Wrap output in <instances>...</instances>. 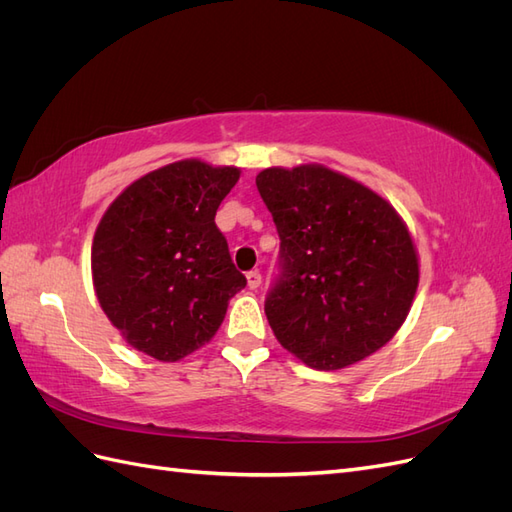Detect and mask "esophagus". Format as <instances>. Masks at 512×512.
I'll list each match as a JSON object with an SVG mask.
<instances>
[{
    "instance_id": "1",
    "label": "esophagus",
    "mask_w": 512,
    "mask_h": 512,
    "mask_svg": "<svg viewBox=\"0 0 512 512\" xmlns=\"http://www.w3.org/2000/svg\"><path fill=\"white\" fill-rule=\"evenodd\" d=\"M245 277H247V286H250L252 290H256L262 284V275L258 271H250Z\"/></svg>"
}]
</instances>
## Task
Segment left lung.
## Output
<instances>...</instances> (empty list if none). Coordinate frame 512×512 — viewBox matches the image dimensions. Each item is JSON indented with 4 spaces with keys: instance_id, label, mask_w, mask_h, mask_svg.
Wrapping results in <instances>:
<instances>
[{
    "instance_id": "8db88e82",
    "label": "left lung",
    "mask_w": 512,
    "mask_h": 512,
    "mask_svg": "<svg viewBox=\"0 0 512 512\" xmlns=\"http://www.w3.org/2000/svg\"><path fill=\"white\" fill-rule=\"evenodd\" d=\"M256 188L280 235L271 329L305 365L333 371L380 350L404 324L418 254L389 200L322 164L271 166Z\"/></svg>"
}]
</instances>
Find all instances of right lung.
<instances>
[{
    "label": "right lung",
    "mask_w": 512,
    "mask_h": 512,
    "mask_svg": "<svg viewBox=\"0 0 512 512\" xmlns=\"http://www.w3.org/2000/svg\"><path fill=\"white\" fill-rule=\"evenodd\" d=\"M241 170L181 160L151 170L106 209L91 245L100 307L126 342L175 363L220 329L245 288L215 211Z\"/></svg>",
    "instance_id": "add662e5"
}]
</instances>
